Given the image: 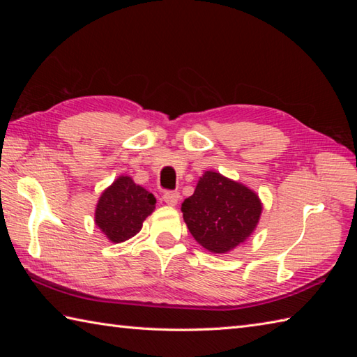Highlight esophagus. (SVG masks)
<instances>
[{
    "label": "esophagus",
    "instance_id": "1",
    "mask_svg": "<svg viewBox=\"0 0 357 357\" xmlns=\"http://www.w3.org/2000/svg\"><path fill=\"white\" fill-rule=\"evenodd\" d=\"M162 198H164L165 204H169V206H176L179 201V193L178 192H165Z\"/></svg>",
    "mask_w": 357,
    "mask_h": 357
}]
</instances>
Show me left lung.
Wrapping results in <instances>:
<instances>
[{"instance_id":"obj_1","label":"left lung","mask_w":357,"mask_h":357,"mask_svg":"<svg viewBox=\"0 0 357 357\" xmlns=\"http://www.w3.org/2000/svg\"><path fill=\"white\" fill-rule=\"evenodd\" d=\"M192 236L211 253H227L256 229L262 213L259 196L221 173L206 172L195 193L183 202Z\"/></svg>"}]
</instances>
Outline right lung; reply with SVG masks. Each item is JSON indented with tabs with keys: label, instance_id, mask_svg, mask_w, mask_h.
<instances>
[{
	"label": "right lung",
	"instance_id": "obj_1",
	"mask_svg": "<svg viewBox=\"0 0 357 357\" xmlns=\"http://www.w3.org/2000/svg\"><path fill=\"white\" fill-rule=\"evenodd\" d=\"M156 199L130 176H119L102 192L95 210V224L109 241L119 244L135 236L153 213Z\"/></svg>",
	"mask_w": 357,
	"mask_h": 357
}]
</instances>
